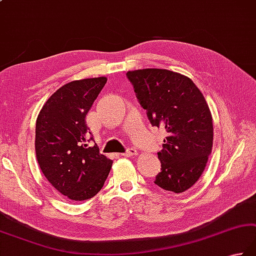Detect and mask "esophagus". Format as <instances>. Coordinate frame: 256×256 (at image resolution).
Listing matches in <instances>:
<instances>
[{"mask_svg": "<svg viewBox=\"0 0 256 256\" xmlns=\"http://www.w3.org/2000/svg\"><path fill=\"white\" fill-rule=\"evenodd\" d=\"M136 154H138L136 150L130 148L126 150V152L123 153L122 155H123V156H126V158H131V156H134V155H136Z\"/></svg>", "mask_w": 256, "mask_h": 256, "instance_id": "1", "label": "esophagus"}]
</instances>
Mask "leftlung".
I'll list each match as a JSON object with an SVG mask.
<instances>
[{
  "instance_id": "1",
  "label": "left lung",
  "mask_w": 256,
  "mask_h": 256,
  "mask_svg": "<svg viewBox=\"0 0 256 256\" xmlns=\"http://www.w3.org/2000/svg\"><path fill=\"white\" fill-rule=\"evenodd\" d=\"M126 76L150 122L168 132L154 183L165 191L185 192L201 176L212 152V115L203 94L191 78L168 70H136Z\"/></svg>"
}]
</instances>
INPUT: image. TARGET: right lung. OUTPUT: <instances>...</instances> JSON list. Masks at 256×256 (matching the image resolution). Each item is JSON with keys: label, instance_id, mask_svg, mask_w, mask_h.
I'll use <instances>...</instances> for the list:
<instances>
[{"label": "right lung", "instance_id": "add662e5", "mask_svg": "<svg viewBox=\"0 0 256 256\" xmlns=\"http://www.w3.org/2000/svg\"><path fill=\"white\" fill-rule=\"evenodd\" d=\"M105 76L72 81L51 95L35 126V152L44 176L64 196L84 201L103 188L112 160L100 153L86 114L102 91Z\"/></svg>", "mask_w": 256, "mask_h": 256}]
</instances>
